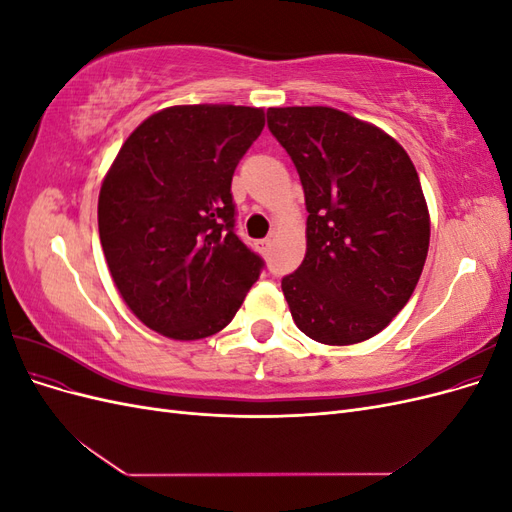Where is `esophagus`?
Returning a JSON list of instances; mask_svg holds the SVG:
<instances>
[{
	"label": "esophagus",
	"mask_w": 512,
	"mask_h": 512,
	"mask_svg": "<svg viewBox=\"0 0 512 512\" xmlns=\"http://www.w3.org/2000/svg\"><path fill=\"white\" fill-rule=\"evenodd\" d=\"M269 250H271V239H262L260 241V252L262 254H269Z\"/></svg>",
	"instance_id": "1"
}]
</instances>
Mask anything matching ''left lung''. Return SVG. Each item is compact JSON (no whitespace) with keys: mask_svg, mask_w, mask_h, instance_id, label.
Returning a JSON list of instances; mask_svg holds the SVG:
<instances>
[{"mask_svg":"<svg viewBox=\"0 0 512 512\" xmlns=\"http://www.w3.org/2000/svg\"><path fill=\"white\" fill-rule=\"evenodd\" d=\"M271 134L297 166L307 252L282 280L292 320L327 346L378 335L404 305L429 250L418 173L393 136L331 106L269 108Z\"/></svg>","mask_w":512,"mask_h":512,"instance_id":"left-lung-1","label":"left lung"}]
</instances>
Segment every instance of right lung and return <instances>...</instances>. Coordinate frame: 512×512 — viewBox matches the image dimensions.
<instances>
[{
	"mask_svg": "<svg viewBox=\"0 0 512 512\" xmlns=\"http://www.w3.org/2000/svg\"><path fill=\"white\" fill-rule=\"evenodd\" d=\"M265 111L183 104L153 113L121 145L98 198L108 271L132 314L164 337L222 331L262 258L235 232L230 183Z\"/></svg>",
	"mask_w": 512,
	"mask_h": 512,
	"instance_id": "right-lung-1",
	"label": "right lung"
}]
</instances>
